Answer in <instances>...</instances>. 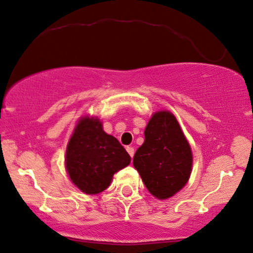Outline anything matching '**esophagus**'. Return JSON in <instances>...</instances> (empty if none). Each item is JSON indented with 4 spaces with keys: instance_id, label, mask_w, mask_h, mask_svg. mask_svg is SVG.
<instances>
[{
    "instance_id": "obj_1",
    "label": "esophagus",
    "mask_w": 253,
    "mask_h": 253,
    "mask_svg": "<svg viewBox=\"0 0 253 253\" xmlns=\"http://www.w3.org/2000/svg\"><path fill=\"white\" fill-rule=\"evenodd\" d=\"M126 152H127V153H129V156L131 157V158H132V157H134V153H135V149H134V148L129 147V146H127V147H126Z\"/></svg>"
}]
</instances>
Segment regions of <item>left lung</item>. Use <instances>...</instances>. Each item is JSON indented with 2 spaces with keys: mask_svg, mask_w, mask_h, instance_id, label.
<instances>
[{
  "mask_svg": "<svg viewBox=\"0 0 253 253\" xmlns=\"http://www.w3.org/2000/svg\"><path fill=\"white\" fill-rule=\"evenodd\" d=\"M192 151L172 113L152 116L145 130V142L135 153L134 167L146 188L158 199H168L188 181Z\"/></svg>",
  "mask_w": 253,
  "mask_h": 253,
  "instance_id": "left-lung-1",
  "label": "left lung"
}]
</instances>
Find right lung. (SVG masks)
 Instances as JSON below:
<instances>
[{"mask_svg": "<svg viewBox=\"0 0 253 253\" xmlns=\"http://www.w3.org/2000/svg\"><path fill=\"white\" fill-rule=\"evenodd\" d=\"M130 160L119 141L102 130L99 119L85 117L76 126L65 163L73 183L86 194H96L110 186L113 173Z\"/></svg>", "mask_w": 253, "mask_h": 253, "instance_id": "right-lung-1", "label": "right lung"}]
</instances>
